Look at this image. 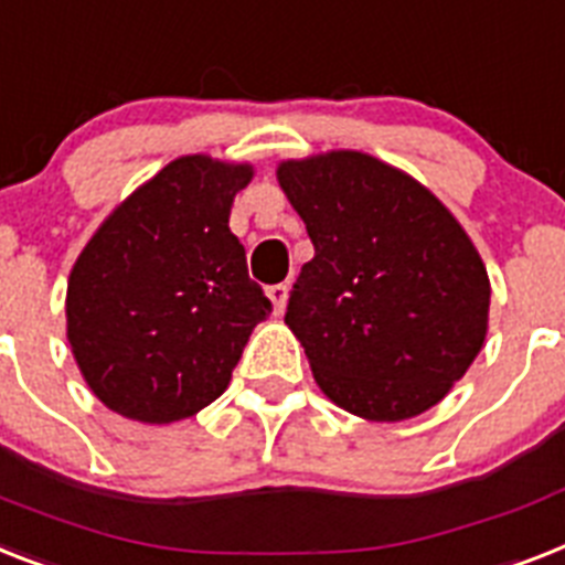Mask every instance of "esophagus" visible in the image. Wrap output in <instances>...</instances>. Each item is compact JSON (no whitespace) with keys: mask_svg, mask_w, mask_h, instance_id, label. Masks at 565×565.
<instances>
[{"mask_svg":"<svg viewBox=\"0 0 565 565\" xmlns=\"http://www.w3.org/2000/svg\"><path fill=\"white\" fill-rule=\"evenodd\" d=\"M267 296H269V301H273L275 313H284L287 298H290V287H287V284H273V287H267Z\"/></svg>","mask_w":565,"mask_h":565,"instance_id":"obj_1","label":"esophagus"}]
</instances>
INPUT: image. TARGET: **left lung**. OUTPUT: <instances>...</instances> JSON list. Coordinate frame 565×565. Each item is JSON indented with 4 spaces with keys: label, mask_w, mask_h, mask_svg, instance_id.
Listing matches in <instances>:
<instances>
[{
    "label": "left lung",
    "mask_w": 565,
    "mask_h": 565,
    "mask_svg": "<svg viewBox=\"0 0 565 565\" xmlns=\"http://www.w3.org/2000/svg\"><path fill=\"white\" fill-rule=\"evenodd\" d=\"M313 241L284 322L330 401L406 420L441 401L484 345L488 269L447 205L356 150L278 164Z\"/></svg>",
    "instance_id": "obj_1"
}]
</instances>
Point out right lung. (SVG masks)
Returning <instances> with one entry per match:
<instances>
[{
  "label": "right lung",
  "instance_id": "right-lung-1",
  "mask_svg": "<svg viewBox=\"0 0 565 565\" xmlns=\"http://www.w3.org/2000/svg\"><path fill=\"white\" fill-rule=\"evenodd\" d=\"M252 164L182 156L86 243L66 337L86 386L141 424L182 420L226 392L252 328L273 313L228 214Z\"/></svg>",
  "mask_w": 565,
  "mask_h": 565
}]
</instances>
